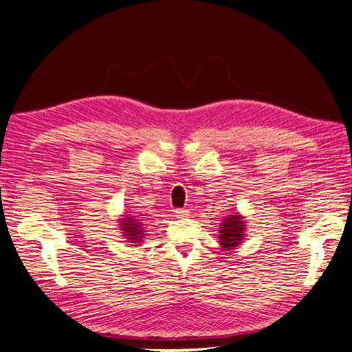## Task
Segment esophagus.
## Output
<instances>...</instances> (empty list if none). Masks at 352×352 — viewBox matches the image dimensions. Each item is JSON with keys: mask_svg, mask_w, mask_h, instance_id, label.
<instances>
[{"mask_svg": "<svg viewBox=\"0 0 352 352\" xmlns=\"http://www.w3.org/2000/svg\"><path fill=\"white\" fill-rule=\"evenodd\" d=\"M188 216H189V211L186 208L176 210V217L177 219H184V217H188Z\"/></svg>", "mask_w": 352, "mask_h": 352, "instance_id": "esophagus-1", "label": "esophagus"}]
</instances>
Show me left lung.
Wrapping results in <instances>:
<instances>
[{
    "label": "left lung",
    "instance_id": "left-lung-1",
    "mask_svg": "<svg viewBox=\"0 0 352 352\" xmlns=\"http://www.w3.org/2000/svg\"><path fill=\"white\" fill-rule=\"evenodd\" d=\"M243 232L245 226L242 217L239 216H230L226 217V220L220 225V243L225 250H232L233 247H236L238 243H241L243 238Z\"/></svg>",
    "mask_w": 352,
    "mask_h": 352
}]
</instances>
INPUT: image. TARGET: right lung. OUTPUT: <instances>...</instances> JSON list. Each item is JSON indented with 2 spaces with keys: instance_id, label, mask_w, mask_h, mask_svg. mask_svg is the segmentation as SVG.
<instances>
[{
  "instance_id": "add662e5",
  "label": "right lung",
  "mask_w": 352,
  "mask_h": 352,
  "mask_svg": "<svg viewBox=\"0 0 352 352\" xmlns=\"http://www.w3.org/2000/svg\"><path fill=\"white\" fill-rule=\"evenodd\" d=\"M122 221V230H124L123 233H126V239H129L131 242H141V235H142V228L140 226V223L136 220H132V217H124Z\"/></svg>"
}]
</instances>
